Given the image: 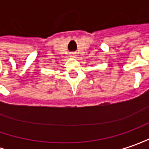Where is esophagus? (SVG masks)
Masks as SVG:
<instances>
[{"label": "esophagus", "mask_w": 149, "mask_h": 149, "mask_svg": "<svg viewBox=\"0 0 149 149\" xmlns=\"http://www.w3.org/2000/svg\"><path fill=\"white\" fill-rule=\"evenodd\" d=\"M70 56L72 58H76V56H77V55H76V54H75V53H71Z\"/></svg>", "instance_id": "esophagus-1"}]
</instances>
